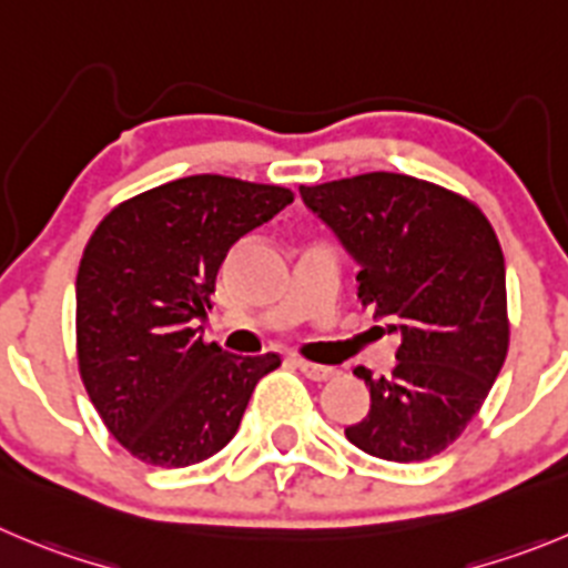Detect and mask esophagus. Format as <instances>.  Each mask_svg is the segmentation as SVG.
Segmentation results:
<instances>
[{"label": "esophagus", "instance_id": "obj_1", "mask_svg": "<svg viewBox=\"0 0 568 568\" xmlns=\"http://www.w3.org/2000/svg\"><path fill=\"white\" fill-rule=\"evenodd\" d=\"M296 369H300L302 375H308L311 381H327V378H333V375H336V369L333 367H322V364H311V362H305V358H296Z\"/></svg>", "mask_w": 568, "mask_h": 568}]
</instances>
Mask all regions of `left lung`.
<instances>
[{
  "mask_svg": "<svg viewBox=\"0 0 568 568\" xmlns=\"http://www.w3.org/2000/svg\"><path fill=\"white\" fill-rule=\"evenodd\" d=\"M302 204L358 263V300L397 336V362L373 378L369 412L347 439L389 463L445 452L485 404L510 342L505 254L463 195L404 173L300 187Z\"/></svg>",
  "mask_w": 568,
  "mask_h": 568,
  "instance_id": "obj_1",
  "label": "left lung"
}]
</instances>
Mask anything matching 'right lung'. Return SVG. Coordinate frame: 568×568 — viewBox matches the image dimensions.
Returning <instances> with one entry per match:
<instances>
[{
  "instance_id": "1",
  "label": "right lung",
  "mask_w": 568,
  "mask_h": 568,
  "mask_svg": "<svg viewBox=\"0 0 568 568\" xmlns=\"http://www.w3.org/2000/svg\"><path fill=\"white\" fill-rule=\"evenodd\" d=\"M294 201L274 184L187 176L111 210L75 280L78 367L105 428L136 459L184 468L235 437L280 356H232L195 320L241 237Z\"/></svg>"
}]
</instances>
